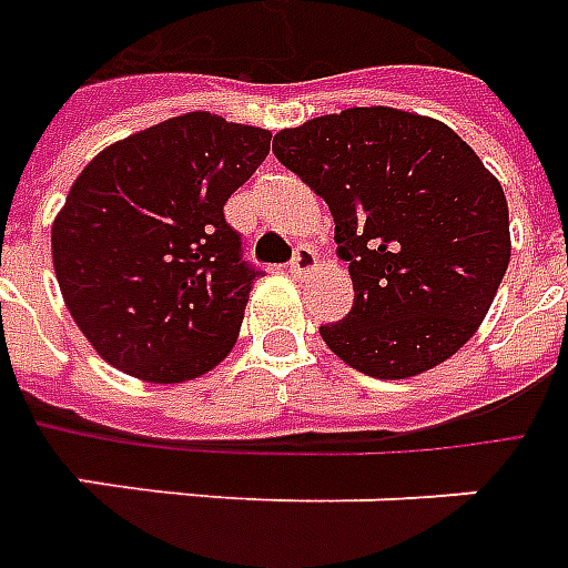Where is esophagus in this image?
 Wrapping results in <instances>:
<instances>
[{
	"label": "esophagus",
	"mask_w": 568,
	"mask_h": 568,
	"mask_svg": "<svg viewBox=\"0 0 568 568\" xmlns=\"http://www.w3.org/2000/svg\"><path fill=\"white\" fill-rule=\"evenodd\" d=\"M317 254L311 248H300L296 251V257H293V263H290V275L293 278H308L311 272H317Z\"/></svg>",
	"instance_id": "obj_1"
}]
</instances>
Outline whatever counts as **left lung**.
<instances>
[{
  "instance_id": "1",
  "label": "left lung",
  "mask_w": 568,
  "mask_h": 568,
  "mask_svg": "<svg viewBox=\"0 0 568 568\" xmlns=\"http://www.w3.org/2000/svg\"><path fill=\"white\" fill-rule=\"evenodd\" d=\"M272 152L329 203L353 308L326 347L377 381L458 353L511 257L500 182L449 125L395 106H349L275 134Z\"/></svg>"
}]
</instances>
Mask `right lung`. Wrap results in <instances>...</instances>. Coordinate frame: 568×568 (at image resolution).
I'll list each match as a JSON object with an SVG mask.
<instances>
[{
  "label": "right lung",
  "instance_id": "add662e5",
  "mask_svg": "<svg viewBox=\"0 0 568 568\" xmlns=\"http://www.w3.org/2000/svg\"><path fill=\"white\" fill-rule=\"evenodd\" d=\"M266 128L185 113L98 152L53 221L71 317L113 368L197 381L227 359L257 268L224 203L268 155Z\"/></svg>",
  "mask_w": 568,
  "mask_h": 568
}]
</instances>
